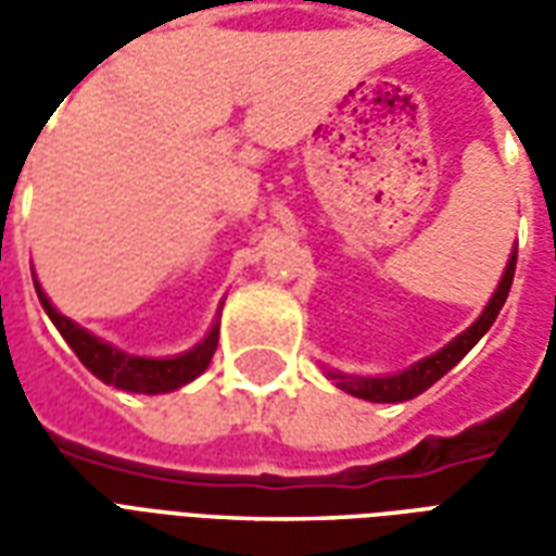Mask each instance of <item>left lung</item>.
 Instances as JSON below:
<instances>
[{
	"instance_id": "1",
	"label": "left lung",
	"mask_w": 556,
	"mask_h": 556,
	"mask_svg": "<svg viewBox=\"0 0 556 556\" xmlns=\"http://www.w3.org/2000/svg\"><path fill=\"white\" fill-rule=\"evenodd\" d=\"M515 258H518V250L509 253V262L503 267V277L497 282V289L485 303V309L479 313V318L473 325L462 330L458 337L450 339L443 349H438L429 357H422V361L410 363L408 369H402V372L393 375H349V372H339V369H325V375L339 387V390H345L351 396L366 399V402H408V399L419 396V393H426L434 381H441L443 375L453 369L455 363L465 357L467 351L477 345L479 339L489 333V327L494 325V318L503 309V303H506V294L513 289V277H515Z\"/></svg>"
}]
</instances>
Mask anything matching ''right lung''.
<instances>
[{
  "mask_svg": "<svg viewBox=\"0 0 556 556\" xmlns=\"http://www.w3.org/2000/svg\"><path fill=\"white\" fill-rule=\"evenodd\" d=\"M35 291H38V301H41L43 313L50 315V321L65 337L67 345L74 349L79 363L94 378H101L103 384L118 387V390H127V393H146V396L172 393V390L190 384L193 378L205 372L207 363L214 357V351H217L219 313L217 321L205 333V339L195 342L193 349L181 351V354H172V357H139V354H127V351L115 349L113 342L94 337L86 327H79L77 321H71L67 315L59 313L53 301L47 298V291L41 289L38 279H35Z\"/></svg>",
  "mask_w": 556,
  "mask_h": 556,
  "instance_id": "1",
  "label": "right lung"
}]
</instances>
